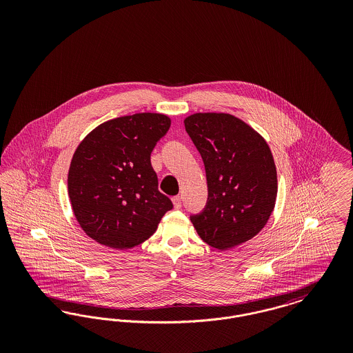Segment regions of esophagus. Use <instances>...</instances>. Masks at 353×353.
I'll return each instance as SVG.
<instances>
[{
	"label": "esophagus",
	"instance_id": "obj_1",
	"mask_svg": "<svg viewBox=\"0 0 353 353\" xmlns=\"http://www.w3.org/2000/svg\"><path fill=\"white\" fill-rule=\"evenodd\" d=\"M172 201H173V205H174V208H176V209H180V208L183 206V200H181V197H180V196L173 197V199H172Z\"/></svg>",
	"mask_w": 353,
	"mask_h": 353
}]
</instances>
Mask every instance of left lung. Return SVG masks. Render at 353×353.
Returning <instances> with one entry per match:
<instances>
[{
  "label": "left lung",
  "instance_id": "left-lung-1",
  "mask_svg": "<svg viewBox=\"0 0 353 353\" xmlns=\"http://www.w3.org/2000/svg\"><path fill=\"white\" fill-rule=\"evenodd\" d=\"M185 130L201 154L208 181L203 210L192 214L202 241L228 250L258 234L272 213L278 180L265 139L229 114H194Z\"/></svg>",
  "mask_w": 353,
  "mask_h": 353
}]
</instances>
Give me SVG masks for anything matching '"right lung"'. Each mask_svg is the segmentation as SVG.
Wrapping results in <instances>:
<instances>
[{"instance_id":"add662e5","label":"right lung","mask_w":353,"mask_h":353,"mask_svg":"<svg viewBox=\"0 0 353 353\" xmlns=\"http://www.w3.org/2000/svg\"><path fill=\"white\" fill-rule=\"evenodd\" d=\"M170 119L134 114L112 119L84 137L68 170V196L84 233L125 250L151 236L173 203L157 185L151 153Z\"/></svg>"}]
</instances>
